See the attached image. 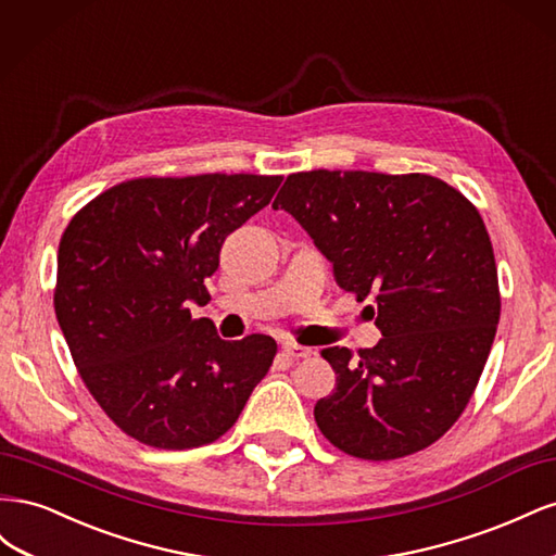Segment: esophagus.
<instances>
[{
	"mask_svg": "<svg viewBox=\"0 0 556 556\" xmlns=\"http://www.w3.org/2000/svg\"><path fill=\"white\" fill-rule=\"evenodd\" d=\"M282 352L288 357H292V359H304V357H311V348H306V345H299V343H294V341H285L282 343Z\"/></svg>",
	"mask_w": 556,
	"mask_h": 556,
	"instance_id": "1",
	"label": "esophagus"
}]
</instances>
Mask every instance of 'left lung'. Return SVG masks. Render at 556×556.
I'll return each instance as SVG.
<instances>
[{"mask_svg": "<svg viewBox=\"0 0 556 556\" xmlns=\"http://www.w3.org/2000/svg\"><path fill=\"white\" fill-rule=\"evenodd\" d=\"M288 211L359 301L374 296L382 339L352 357L325 348L336 374L315 403L325 439L387 462L435 443L476 392L501 315L490 233L478 208L427 174L301 172L280 188Z\"/></svg>", "mask_w": 556, "mask_h": 556, "instance_id": "8db88e82", "label": "left lung"}]
</instances>
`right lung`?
<instances>
[{
	"label": "right lung",
	"instance_id": "1",
	"mask_svg": "<svg viewBox=\"0 0 556 556\" xmlns=\"http://www.w3.org/2000/svg\"><path fill=\"white\" fill-rule=\"evenodd\" d=\"M282 176L137 178L80 208L58 250L55 315L94 401L131 439L190 450L220 439L276 357L271 336L223 341L208 299L233 229Z\"/></svg>",
	"mask_w": 556,
	"mask_h": 556
}]
</instances>
